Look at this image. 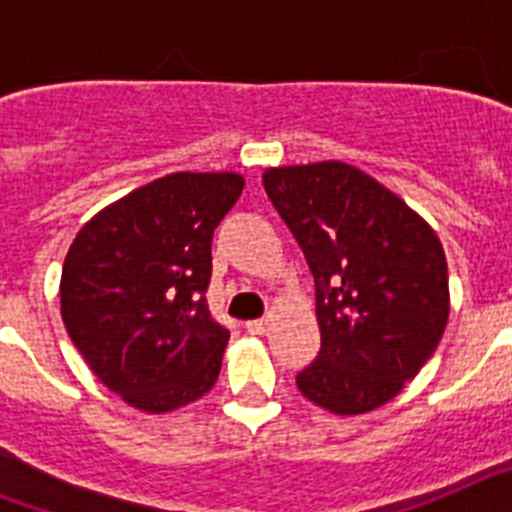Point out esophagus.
<instances>
[{
  "label": "esophagus",
  "mask_w": 512,
  "mask_h": 512,
  "mask_svg": "<svg viewBox=\"0 0 512 512\" xmlns=\"http://www.w3.org/2000/svg\"><path fill=\"white\" fill-rule=\"evenodd\" d=\"M266 328H269V320H266V318L248 320V323H246V330H248V333H253V336H261Z\"/></svg>",
  "instance_id": "1"
}]
</instances>
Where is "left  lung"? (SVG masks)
<instances>
[{"label":"left lung","instance_id":"obj_1","mask_svg":"<svg viewBox=\"0 0 512 512\" xmlns=\"http://www.w3.org/2000/svg\"><path fill=\"white\" fill-rule=\"evenodd\" d=\"M264 189L315 279L320 351L297 387L330 413H369L441 341L449 320L441 241L397 194L341 161L269 169Z\"/></svg>","mask_w":512,"mask_h":512}]
</instances>
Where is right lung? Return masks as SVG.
<instances>
[{
  "mask_svg": "<svg viewBox=\"0 0 512 512\" xmlns=\"http://www.w3.org/2000/svg\"><path fill=\"white\" fill-rule=\"evenodd\" d=\"M243 192L238 174H169L79 230L61 315L99 382L146 413L205 395L230 333L212 318V233Z\"/></svg>",
  "mask_w": 512,
  "mask_h": 512,
  "instance_id": "right-lung-1",
  "label": "right lung"
}]
</instances>
